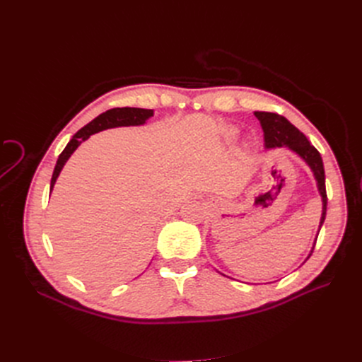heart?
Returning a JSON list of instances; mask_svg holds the SVG:
<instances>
[{
	"label": "heart",
	"instance_id": "obj_1",
	"mask_svg": "<svg viewBox=\"0 0 362 362\" xmlns=\"http://www.w3.org/2000/svg\"><path fill=\"white\" fill-rule=\"evenodd\" d=\"M236 135H238V129H235V127H229V129H227V133H226V138H227V139L232 141V139L236 138Z\"/></svg>",
	"mask_w": 362,
	"mask_h": 362
}]
</instances>
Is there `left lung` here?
<instances>
[{"mask_svg": "<svg viewBox=\"0 0 362 362\" xmlns=\"http://www.w3.org/2000/svg\"><path fill=\"white\" fill-rule=\"evenodd\" d=\"M255 117L259 120V124L264 132V146L265 149H274V148H281L286 146L298 157H300L303 161L307 163V165L311 168L314 179L317 182V189L318 194L321 197L322 202V210H321V218H320V226H318V233L322 223H325L326 218V210H327V195H326V177H325V165H322V160L320 152L310 144L307 136L303 133L296 129L288 119H284L280 114L276 112H267V111H255ZM317 233V236H318ZM317 240V238H315ZM315 240L313 245V250L307 259L311 257ZM305 259V261H307Z\"/></svg>", "mask_w": 362, "mask_h": 362, "instance_id": "left-lung-1", "label": "left lung"}]
</instances>
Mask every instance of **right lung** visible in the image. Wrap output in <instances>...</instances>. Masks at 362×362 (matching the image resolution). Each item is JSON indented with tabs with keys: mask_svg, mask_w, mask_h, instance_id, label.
Segmentation results:
<instances>
[{
	"mask_svg": "<svg viewBox=\"0 0 362 362\" xmlns=\"http://www.w3.org/2000/svg\"><path fill=\"white\" fill-rule=\"evenodd\" d=\"M152 116H154V110L123 107V108H111V110L100 114L98 117H95L90 123H88L78 133H76V135L70 139V142L67 144V146L63 149L59 160H57L55 168H54V173H52V177H51L49 192H52L57 179H59L64 164L71 157L73 152L78 149V146L83 141H86L90 135H93V133H98V132L105 130V129L122 127V126H142Z\"/></svg>",
	"mask_w": 362,
	"mask_h": 362,
	"instance_id": "obj_1",
	"label": "right lung"
}]
</instances>
